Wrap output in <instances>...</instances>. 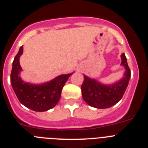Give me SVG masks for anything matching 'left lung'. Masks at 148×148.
Returning a JSON list of instances; mask_svg holds the SVG:
<instances>
[{
    "instance_id": "8db88e82",
    "label": "left lung",
    "mask_w": 148,
    "mask_h": 148,
    "mask_svg": "<svg viewBox=\"0 0 148 148\" xmlns=\"http://www.w3.org/2000/svg\"><path fill=\"white\" fill-rule=\"evenodd\" d=\"M121 65L125 69L124 77L121 80L112 85H103L94 79L84 75V81L81 86L84 101L90 106L97 108H108L120 101L128 85L130 70L125 54L121 55Z\"/></svg>"
}]
</instances>
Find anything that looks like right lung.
I'll return each instance as SVG.
<instances>
[{
    "label": "right lung",
    "mask_w": 148,
    "mask_h": 148,
    "mask_svg": "<svg viewBox=\"0 0 148 148\" xmlns=\"http://www.w3.org/2000/svg\"><path fill=\"white\" fill-rule=\"evenodd\" d=\"M23 51V48L21 46L12 62L10 76L12 86L18 100L26 108L34 111L42 112L52 108L59 102L62 88L72 74H62L41 85L25 82L19 75L22 70L19 58Z\"/></svg>",
    "instance_id": "right-lung-1"
}]
</instances>
